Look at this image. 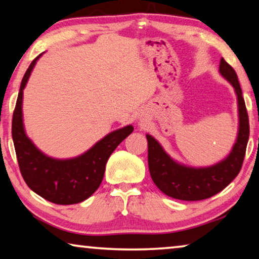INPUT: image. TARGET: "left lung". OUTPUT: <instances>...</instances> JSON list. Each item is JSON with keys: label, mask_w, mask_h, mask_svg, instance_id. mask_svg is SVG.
I'll list each match as a JSON object with an SVG mask.
<instances>
[{"label": "left lung", "mask_w": 259, "mask_h": 259, "mask_svg": "<svg viewBox=\"0 0 259 259\" xmlns=\"http://www.w3.org/2000/svg\"><path fill=\"white\" fill-rule=\"evenodd\" d=\"M219 71L233 85L237 96L238 132L228 156L209 166H189L175 161L156 139L147 134L148 166L155 185L171 198L197 201L213 197L235 178L242 168L249 140V118L244 99L233 67L222 58Z\"/></svg>", "instance_id": "8db88e82"}]
</instances>
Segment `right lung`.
Instances as JSON below:
<instances>
[{"label":"right lung","instance_id":"1","mask_svg":"<svg viewBox=\"0 0 259 259\" xmlns=\"http://www.w3.org/2000/svg\"><path fill=\"white\" fill-rule=\"evenodd\" d=\"M41 54L31 62L22 79L13 116V140L19 170L27 186L58 205L77 204L88 199L103 181L110 155L133 132L127 125L105 135L79 156L59 160L39 150L25 133L23 124V90Z\"/></svg>","mask_w":259,"mask_h":259}]
</instances>
